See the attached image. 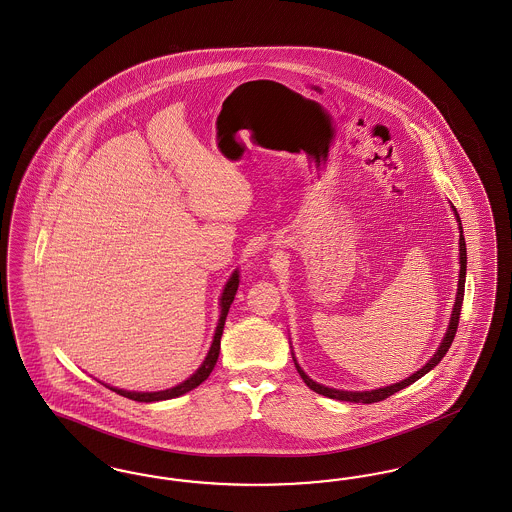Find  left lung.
<instances>
[{"mask_svg":"<svg viewBox=\"0 0 512 512\" xmlns=\"http://www.w3.org/2000/svg\"><path fill=\"white\" fill-rule=\"evenodd\" d=\"M451 208H453V214H455L457 223H459V264H461V269H459L457 294H455V302H453V312H451V317H449V325H447V331H445L444 338H442L438 350L434 352V356L430 357L419 371H415L411 377L403 378L400 382H394V384L382 386V388H375V390L350 392V390L329 388V386H323V384L312 380V378L304 373V369L298 365V361H296V357H294V352H292V359H294L296 371L300 373L302 380L308 384V388H312L313 392H317V394H321V396H327V398H331V400L354 401V403H375V401L386 400L388 396H392V394L400 392L403 388H407L409 384L417 382L419 378L424 377L426 373H430V371L444 359L447 350H449V346H451V342H453V338H455L457 327H459V315H461V304H463V296H465V279H467V245H465L463 225H461V218H459L455 206H451Z\"/></svg>","mask_w":512,"mask_h":512,"instance_id":"8db88e82","label":"left lung"}]
</instances>
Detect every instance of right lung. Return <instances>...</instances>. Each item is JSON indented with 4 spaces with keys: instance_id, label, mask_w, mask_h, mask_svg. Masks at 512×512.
Listing matches in <instances>:
<instances>
[{
    "instance_id": "add662e5",
    "label": "right lung",
    "mask_w": 512,
    "mask_h": 512,
    "mask_svg": "<svg viewBox=\"0 0 512 512\" xmlns=\"http://www.w3.org/2000/svg\"><path fill=\"white\" fill-rule=\"evenodd\" d=\"M237 289H239V269H235V271L231 273V277L227 279V283H225V287H223L222 296H220V319H218V325H216V331H214V338H212L210 350H208V354L204 357V361L200 363L199 369H197L191 377L187 378V380L179 382V384L172 386V388L158 390V392H132V390L114 388V386H109V384H105V386L111 388L112 392H116V394L128 398V400L143 401V403L172 400V398H179V396L191 392L193 388H197L206 378L210 377V373H212V369H214V365H216V361H218L225 317H227V312H229V308H231V304H233V300H235Z\"/></svg>"
}]
</instances>
